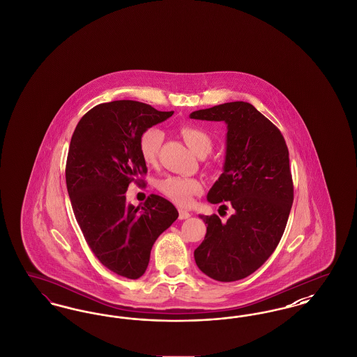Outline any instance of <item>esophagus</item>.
I'll return each instance as SVG.
<instances>
[{"mask_svg": "<svg viewBox=\"0 0 357 357\" xmlns=\"http://www.w3.org/2000/svg\"><path fill=\"white\" fill-rule=\"evenodd\" d=\"M190 213L188 211H186V210H179V220H187V218H190Z\"/></svg>", "mask_w": 357, "mask_h": 357, "instance_id": "esophagus-1", "label": "esophagus"}]
</instances>
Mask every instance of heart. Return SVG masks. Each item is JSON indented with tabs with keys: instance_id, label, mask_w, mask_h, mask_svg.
Returning a JSON list of instances; mask_svg holds the SVG:
<instances>
[{
	"instance_id": "1",
	"label": "heart",
	"mask_w": 357,
	"mask_h": 357,
	"mask_svg": "<svg viewBox=\"0 0 357 357\" xmlns=\"http://www.w3.org/2000/svg\"><path fill=\"white\" fill-rule=\"evenodd\" d=\"M179 134L192 153L198 156H204L213 149V139L204 130L197 126L183 124L179 127ZM165 135L162 130L151 127L146 130L139 139V151L142 159L147 165H155ZM158 188L162 194L170 198L172 202L179 206H188L194 195H198L204 190V183L198 178L183 176H166L158 182Z\"/></svg>"
}]
</instances>
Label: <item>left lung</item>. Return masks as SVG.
Here are the masks:
<instances>
[{
    "instance_id": "left-lung-1",
    "label": "left lung",
    "mask_w": 357,
    "mask_h": 357,
    "mask_svg": "<svg viewBox=\"0 0 357 357\" xmlns=\"http://www.w3.org/2000/svg\"><path fill=\"white\" fill-rule=\"evenodd\" d=\"M190 118L227 124L223 172L207 201L227 202L234 210L226 222L201 215L207 231L194 258L213 280H242L265 264L285 231L293 204L288 147L281 131L250 102H225Z\"/></svg>"
}]
</instances>
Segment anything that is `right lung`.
Returning <instances> with one entry per match:
<instances>
[{"label":"right lung","instance_id":"add662e5","mask_svg":"<svg viewBox=\"0 0 357 357\" xmlns=\"http://www.w3.org/2000/svg\"><path fill=\"white\" fill-rule=\"evenodd\" d=\"M172 114L135 100L102 102L80 119L69 144L66 181L76 221L102 265L131 280L144 274L153 242L179 215L163 197L151 194L135 207L124 195L131 183L144 185L140 136Z\"/></svg>","mask_w":357,"mask_h":357}]
</instances>
